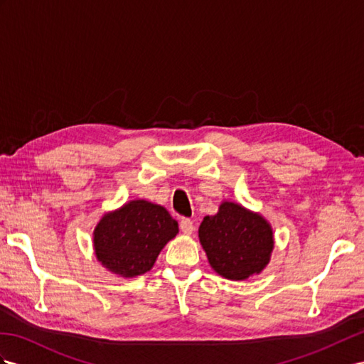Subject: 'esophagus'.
<instances>
[{"instance_id": "obj_1", "label": "esophagus", "mask_w": 364, "mask_h": 364, "mask_svg": "<svg viewBox=\"0 0 364 364\" xmlns=\"http://www.w3.org/2000/svg\"><path fill=\"white\" fill-rule=\"evenodd\" d=\"M180 229L184 235H191L193 232V221L189 218H183L180 221Z\"/></svg>"}]
</instances>
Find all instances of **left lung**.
I'll return each mask as SVG.
<instances>
[{
	"label": "left lung",
	"mask_w": 364,
	"mask_h": 364,
	"mask_svg": "<svg viewBox=\"0 0 364 364\" xmlns=\"http://www.w3.org/2000/svg\"><path fill=\"white\" fill-rule=\"evenodd\" d=\"M198 238L210 267L232 282L262 274L275 245L271 223L262 213L229 200L221 201L215 215L203 218Z\"/></svg>",
	"instance_id": "8db88e82"
}]
</instances>
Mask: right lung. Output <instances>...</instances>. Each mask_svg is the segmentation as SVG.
I'll list each match as a JSON object with an SVG mask.
<instances>
[{"instance_id":"add662e5","label":"right lung","mask_w":364,"mask_h":364,"mask_svg":"<svg viewBox=\"0 0 364 364\" xmlns=\"http://www.w3.org/2000/svg\"><path fill=\"white\" fill-rule=\"evenodd\" d=\"M178 234L166 208L143 198L106 212L93 229L97 262L110 274L135 278L151 271L163 247Z\"/></svg>"}]
</instances>
